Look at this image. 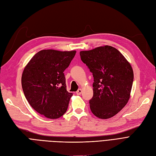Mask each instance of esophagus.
<instances>
[{"instance_id":"1","label":"esophagus","mask_w":156,"mask_h":156,"mask_svg":"<svg viewBox=\"0 0 156 156\" xmlns=\"http://www.w3.org/2000/svg\"><path fill=\"white\" fill-rule=\"evenodd\" d=\"M81 93H82V89H81V88H79L76 92V94H77V95H81Z\"/></svg>"}]
</instances>
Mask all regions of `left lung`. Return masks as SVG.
Listing matches in <instances>:
<instances>
[{
    "mask_svg": "<svg viewBox=\"0 0 156 156\" xmlns=\"http://www.w3.org/2000/svg\"><path fill=\"white\" fill-rule=\"evenodd\" d=\"M80 56L94 77L90 110L99 119H110L129 100L133 81L131 66L119 50L109 45L82 51Z\"/></svg>",
    "mask_w": 156,
    "mask_h": 156,
    "instance_id": "1",
    "label": "left lung"
}]
</instances>
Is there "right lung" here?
<instances>
[{
  "label": "right lung",
  "mask_w": 156,
  "mask_h": 156,
  "mask_svg": "<svg viewBox=\"0 0 156 156\" xmlns=\"http://www.w3.org/2000/svg\"><path fill=\"white\" fill-rule=\"evenodd\" d=\"M76 51L45 49L37 52L24 68L23 92L30 106L40 115L56 119L66 112L73 94L66 90L64 72Z\"/></svg>",
  "instance_id": "add662e5"
}]
</instances>
